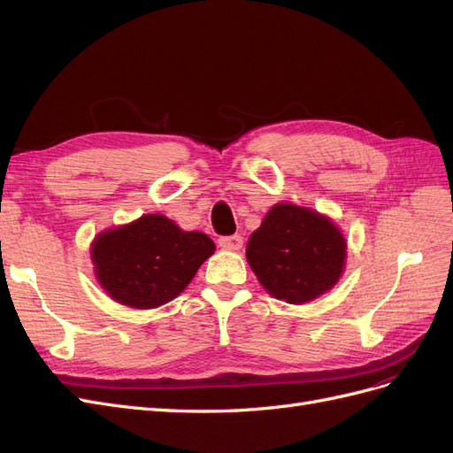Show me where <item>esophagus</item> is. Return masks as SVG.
Masks as SVG:
<instances>
[{
    "label": "esophagus",
    "instance_id": "1",
    "mask_svg": "<svg viewBox=\"0 0 453 453\" xmlns=\"http://www.w3.org/2000/svg\"><path fill=\"white\" fill-rule=\"evenodd\" d=\"M242 245H243V238L240 234L219 238V248H223L226 251H240Z\"/></svg>",
    "mask_w": 453,
    "mask_h": 453
}]
</instances>
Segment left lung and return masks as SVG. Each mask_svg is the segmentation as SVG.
Instances as JSON below:
<instances>
[{"label": "left lung", "mask_w": 453, "mask_h": 453, "mask_svg": "<svg viewBox=\"0 0 453 453\" xmlns=\"http://www.w3.org/2000/svg\"><path fill=\"white\" fill-rule=\"evenodd\" d=\"M348 242L331 217L276 203L253 232L245 257L265 289L289 304L331 291L346 268Z\"/></svg>", "instance_id": "obj_1"}]
</instances>
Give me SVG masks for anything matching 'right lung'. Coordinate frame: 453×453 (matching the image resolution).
<instances>
[{"label":"right lung","instance_id":"add662e5","mask_svg":"<svg viewBox=\"0 0 453 453\" xmlns=\"http://www.w3.org/2000/svg\"><path fill=\"white\" fill-rule=\"evenodd\" d=\"M215 251L203 232H185L162 213L102 230L90 245L96 280L115 303L150 310L170 303Z\"/></svg>","mask_w":453,"mask_h":453}]
</instances>
